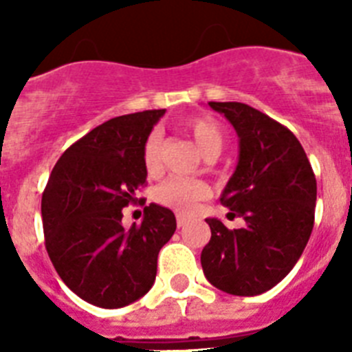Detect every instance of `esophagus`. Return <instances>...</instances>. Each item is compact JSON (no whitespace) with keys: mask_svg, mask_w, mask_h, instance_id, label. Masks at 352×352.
Masks as SVG:
<instances>
[{"mask_svg":"<svg viewBox=\"0 0 352 352\" xmlns=\"http://www.w3.org/2000/svg\"><path fill=\"white\" fill-rule=\"evenodd\" d=\"M175 217H177V226H179V228L186 225L188 221H190V217H188L186 214H177Z\"/></svg>","mask_w":352,"mask_h":352,"instance_id":"1","label":"esophagus"}]
</instances>
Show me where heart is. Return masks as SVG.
<instances>
[{"instance_id":"1","label":"heart","mask_w":352,"mask_h":352,"mask_svg":"<svg viewBox=\"0 0 352 352\" xmlns=\"http://www.w3.org/2000/svg\"><path fill=\"white\" fill-rule=\"evenodd\" d=\"M188 133L197 144L201 153L208 157H217L225 144V131L217 122L210 118H192L186 124ZM144 168L149 175L159 173L160 170V135L151 133L142 148ZM210 195L208 184L201 179L190 177H170L166 179L155 192V199L168 208H173L181 214H193L199 208L201 201Z\"/></svg>"}]
</instances>
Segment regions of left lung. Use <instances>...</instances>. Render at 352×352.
Returning a JSON list of instances; mask_svg holds the SVG:
<instances>
[{"label":"left lung","mask_w":352,"mask_h":352,"mask_svg":"<svg viewBox=\"0 0 352 352\" xmlns=\"http://www.w3.org/2000/svg\"><path fill=\"white\" fill-rule=\"evenodd\" d=\"M239 137V160L221 193L230 217L245 226L228 230L210 217L212 237L201 265L210 283L226 294L267 292L294 268L305 250L316 208V177L294 133L241 102H208Z\"/></svg>","instance_id":"8db88e82"}]
</instances>
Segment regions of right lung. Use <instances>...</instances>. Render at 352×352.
<instances>
[{
    "label": "right lung",
    "mask_w": 352,
    "mask_h": 352,
    "mask_svg": "<svg viewBox=\"0 0 352 352\" xmlns=\"http://www.w3.org/2000/svg\"><path fill=\"white\" fill-rule=\"evenodd\" d=\"M166 109L104 122L52 168L41 197L45 248L62 281L102 309L126 307L155 283L157 257L177 228L173 212L144 208L140 225L122 226V208L146 184V138Z\"/></svg>",
    "instance_id": "1"
}]
</instances>
